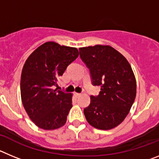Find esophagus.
<instances>
[{"mask_svg": "<svg viewBox=\"0 0 159 159\" xmlns=\"http://www.w3.org/2000/svg\"><path fill=\"white\" fill-rule=\"evenodd\" d=\"M75 95L76 97H79V96H80L81 95V93H78V92H75Z\"/></svg>", "mask_w": 159, "mask_h": 159, "instance_id": "esophagus-1", "label": "esophagus"}]
</instances>
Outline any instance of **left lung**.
I'll return each instance as SVG.
<instances>
[{
    "mask_svg": "<svg viewBox=\"0 0 159 159\" xmlns=\"http://www.w3.org/2000/svg\"><path fill=\"white\" fill-rule=\"evenodd\" d=\"M80 56L90 69L92 84L100 86L98 96H91L84 116L91 126L111 130L128 115L136 96V80L127 60L109 45L79 48Z\"/></svg>",
    "mask_w": 159,
    "mask_h": 159,
    "instance_id": "1",
    "label": "left lung"
}]
</instances>
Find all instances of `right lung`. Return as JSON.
<instances>
[{
    "mask_svg": "<svg viewBox=\"0 0 159 159\" xmlns=\"http://www.w3.org/2000/svg\"><path fill=\"white\" fill-rule=\"evenodd\" d=\"M76 48L53 41L43 43L28 57L20 78V95L28 116L43 130L63 127L72 107V94L54 90L67 66L78 57Z\"/></svg>",
    "mask_w": 159,
    "mask_h": 159,
    "instance_id": "obj_1",
    "label": "right lung"
}]
</instances>
